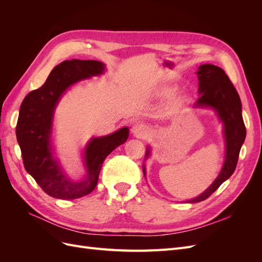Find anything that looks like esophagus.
Segmentation results:
<instances>
[{
  "label": "esophagus",
  "instance_id": "obj_1",
  "mask_svg": "<svg viewBox=\"0 0 262 262\" xmlns=\"http://www.w3.org/2000/svg\"><path fill=\"white\" fill-rule=\"evenodd\" d=\"M132 133L138 138H143L147 134V128L142 123H137L132 126Z\"/></svg>",
  "mask_w": 262,
  "mask_h": 262
}]
</instances>
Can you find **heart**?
Returning <instances> with one entry per match:
<instances>
[{"label": "heart", "instance_id": "obj_1", "mask_svg": "<svg viewBox=\"0 0 262 262\" xmlns=\"http://www.w3.org/2000/svg\"><path fill=\"white\" fill-rule=\"evenodd\" d=\"M173 93V90L172 89H169V87H166V89H163L161 91V95L164 97H168L170 96V95Z\"/></svg>", "mask_w": 262, "mask_h": 262}]
</instances>
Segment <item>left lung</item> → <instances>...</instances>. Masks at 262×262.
Here are the masks:
<instances>
[{"label":"left lung","mask_w":262,"mask_h":262,"mask_svg":"<svg viewBox=\"0 0 262 262\" xmlns=\"http://www.w3.org/2000/svg\"><path fill=\"white\" fill-rule=\"evenodd\" d=\"M199 78L200 98L194 107H209L216 112L220 120L224 124V138L226 154L223 168L213 184L199 196L187 202H201L215 191L235 171L241 147L246 138V128L242 116V101L233 83L225 74L224 70L213 64H202L196 72ZM149 148L145 156L148 157ZM145 176V168L143 167Z\"/></svg>","instance_id":"1"}]
</instances>
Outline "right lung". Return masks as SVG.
Returning a JSON list of instances; mask_svg holds the SVG:
<instances>
[{"mask_svg": "<svg viewBox=\"0 0 262 262\" xmlns=\"http://www.w3.org/2000/svg\"><path fill=\"white\" fill-rule=\"evenodd\" d=\"M105 64L95 60H67L55 67L45 84L24 98L16 125V138L23 163L43 191L50 196L73 200L91 193L98 181L105 158L129 137L124 128L106 137L94 138L86 145L84 161L87 173L73 181L60 168L52 155L51 130L55 106L70 86L104 73Z\"/></svg>", "mask_w": 262, "mask_h": 262, "instance_id": "obj_1", "label": "right lung"}]
</instances>
